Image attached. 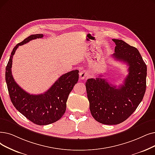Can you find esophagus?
<instances>
[{
    "instance_id": "esophagus-1",
    "label": "esophagus",
    "mask_w": 155,
    "mask_h": 155,
    "mask_svg": "<svg viewBox=\"0 0 155 155\" xmlns=\"http://www.w3.org/2000/svg\"><path fill=\"white\" fill-rule=\"evenodd\" d=\"M79 77L80 80H84L86 77H88V73H87L85 70H83L79 73Z\"/></svg>"
}]
</instances>
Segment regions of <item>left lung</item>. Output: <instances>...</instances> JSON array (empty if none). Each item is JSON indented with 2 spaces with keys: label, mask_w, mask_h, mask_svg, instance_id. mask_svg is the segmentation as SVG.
<instances>
[{
  "label": "left lung",
  "mask_w": 155,
  "mask_h": 155,
  "mask_svg": "<svg viewBox=\"0 0 155 155\" xmlns=\"http://www.w3.org/2000/svg\"><path fill=\"white\" fill-rule=\"evenodd\" d=\"M113 41L116 47L112 56L129 66L124 84L117 87L101 77L85 83L91 115L106 125L119 124L129 118L142 101L146 88L147 66L139 51L122 40Z\"/></svg>",
  "instance_id": "1"
}]
</instances>
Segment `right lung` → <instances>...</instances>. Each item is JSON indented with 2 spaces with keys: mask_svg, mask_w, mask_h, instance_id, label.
Segmentation results:
<instances>
[{
  "mask_svg": "<svg viewBox=\"0 0 155 155\" xmlns=\"http://www.w3.org/2000/svg\"><path fill=\"white\" fill-rule=\"evenodd\" d=\"M43 36L42 34L31 35L18 44L11 52L5 68V81L12 103L26 118L38 125L54 123L63 117L69 94L78 80V71H71L60 77L48 91L38 95L28 94L17 84L11 71L16 50L19 45Z\"/></svg>",
  "mask_w": 155,
  "mask_h": 155,
  "instance_id": "add662e5",
  "label": "right lung"
}]
</instances>
